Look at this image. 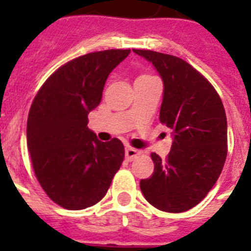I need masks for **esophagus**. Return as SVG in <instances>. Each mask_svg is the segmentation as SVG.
Instances as JSON below:
<instances>
[{"mask_svg": "<svg viewBox=\"0 0 251 251\" xmlns=\"http://www.w3.org/2000/svg\"><path fill=\"white\" fill-rule=\"evenodd\" d=\"M138 154H141V151L136 150V148H132V147H128L126 150V157H127L128 161H132V159L136 158Z\"/></svg>", "mask_w": 251, "mask_h": 251, "instance_id": "1", "label": "esophagus"}]
</instances>
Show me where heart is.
<instances>
[{
	"instance_id": "b5f03b06",
	"label": "heart",
	"mask_w": 251,
	"mask_h": 251,
	"mask_svg": "<svg viewBox=\"0 0 251 251\" xmlns=\"http://www.w3.org/2000/svg\"><path fill=\"white\" fill-rule=\"evenodd\" d=\"M139 77H150V75H146V74H143V75H139V76L137 77V79H139Z\"/></svg>"
}]
</instances>
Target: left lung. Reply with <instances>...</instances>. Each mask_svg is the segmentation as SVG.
I'll use <instances>...</instances> for the list:
<instances>
[{"label":"left lung","instance_id":"obj_1","mask_svg":"<svg viewBox=\"0 0 251 251\" xmlns=\"http://www.w3.org/2000/svg\"><path fill=\"white\" fill-rule=\"evenodd\" d=\"M133 52L152 63L163 81L159 121L174 139L166 159L151 154L154 171L141 179V191L161 211H187L205 199L225 163L227 122L223 101L185 60L151 50Z\"/></svg>","mask_w":251,"mask_h":251}]
</instances>
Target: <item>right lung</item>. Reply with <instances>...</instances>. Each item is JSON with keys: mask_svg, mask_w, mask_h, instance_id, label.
<instances>
[{"mask_svg": "<svg viewBox=\"0 0 251 251\" xmlns=\"http://www.w3.org/2000/svg\"><path fill=\"white\" fill-rule=\"evenodd\" d=\"M130 50L90 52L59 68L31 104L27 148L37 181L68 210L90 207L105 196L124 159L118 138L100 142L88 128L104 84Z\"/></svg>", "mask_w": 251, "mask_h": 251, "instance_id": "add662e5", "label": "right lung"}]
</instances>
